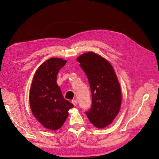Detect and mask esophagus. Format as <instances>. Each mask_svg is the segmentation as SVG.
<instances>
[{"mask_svg":"<svg viewBox=\"0 0 159 159\" xmlns=\"http://www.w3.org/2000/svg\"><path fill=\"white\" fill-rule=\"evenodd\" d=\"M72 103L75 105V106H76V105H77V103H78L77 99H74V100H73V101H72Z\"/></svg>","mask_w":159,"mask_h":159,"instance_id":"obj_1","label":"esophagus"}]
</instances>
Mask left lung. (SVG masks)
Listing matches in <instances>:
<instances>
[{
    "label": "left lung",
    "mask_w": 159,
    "mask_h": 159,
    "mask_svg": "<svg viewBox=\"0 0 159 159\" xmlns=\"http://www.w3.org/2000/svg\"><path fill=\"white\" fill-rule=\"evenodd\" d=\"M86 75L92 92V107L85 113L92 124L104 128L112 123L120 109V86L111 64L89 52L76 58Z\"/></svg>",
    "instance_id": "1"
}]
</instances>
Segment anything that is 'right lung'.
<instances>
[{"instance_id": "right-lung-1", "label": "right lung", "mask_w": 159, "mask_h": 159, "mask_svg": "<svg viewBox=\"0 0 159 159\" xmlns=\"http://www.w3.org/2000/svg\"><path fill=\"white\" fill-rule=\"evenodd\" d=\"M67 61L52 57L45 61L35 73L29 93L32 113L44 128L60 129L74 105L66 100L56 83L57 75Z\"/></svg>"}]
</instances>
